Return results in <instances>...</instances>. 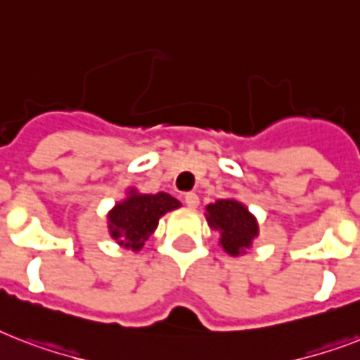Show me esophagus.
<instances>
[{
	"label": "esophagus",
	"instance_id": "34e87169",
	"mask_svg": "<svg viewBox=\"0 0 360 360\" xmlns=\"http://www.w3.org/2000/svg\"><path fill=\"white\" fill-rule=\"evenodd\" d=\"M185 205L188 209H196L200 205V198H198L196 192H186L185 194Z\"/></svg>",
	"mask_w": 360,
	"mask_h": 360
}]
</instances>
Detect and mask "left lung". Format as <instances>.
I'll list each match as a JSON object with an SVG mask.
<instances>
[{
    "mask_svg": "<svg viewBox=\"0 0 360 360\" xmlns=\"http://www.w3.org/2000/svg\"><path fill=\"white\" fill-rule=\"evenodd\" d=\"M205 209L209 228L220 233L222 248L230 256L245 254L259 233L256 217L237 200H217Z\"/></svg>",
    "mask_w": 360,
    "mask_h": 360,
    "instance_id": "8db88e82",
    "label": "left lung"
}]
</instances>
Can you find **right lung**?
I'll return each instance as SVG.
<instances>
[{
	"mask_svg": "<svg viewBox=\"0 0 360 360\" xmlns=\"http://www.w3.org/2000/svg\"><path fill=\"white\" fill-rule=\"evenodd\" d=\"M177 207H181V202L166 192L138 194L134 188H130L129 196L115 203L108 213L110 236L117 240V245L138 252L157 230L158 219Z\"/></svg>",
	"mask_w": 360,
	"mask_h": 360,
	"instance_id": "right-lung-1",
	"label": "right lung"
}]
</instances>
